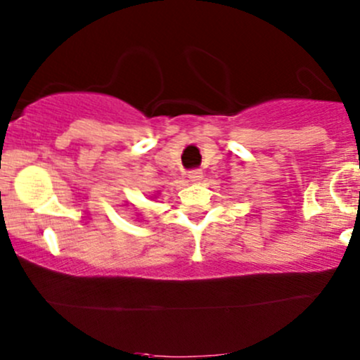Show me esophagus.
Listing matches in <instances>:
<instances>
[{"mask_svg":"<svg viewBox=\"0 0 360 360\" xmlns=\"http://www.w3.org/2000/svg\"><path fill=\"white\" fill-rule=\"evenodd\" d=\"M188 177H189V181H191V183H200V181L203 179V172H201V171H191V172H188Z\"/></svg>","mask_w":360,"mask_h":360,"instance_id":"1","label":"esophagus"}]
</instances>
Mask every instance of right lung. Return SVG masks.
Wrapping results in <instances>:
<instances>
[{"mask_svg": "<svg viewBox=\"0 0 360 360\" xmlns=\"http://www.w3.org/2000/svg\"><path fill=\"white\" fill-rule=\"evenodd\" d=\"M157 194H159V193H154V196H150V198H157Z\"/></svg>", "mask_w": 360, "mask_h": 360, "instance_id": "add662e5", "label": "right lung"}]
</instances>
